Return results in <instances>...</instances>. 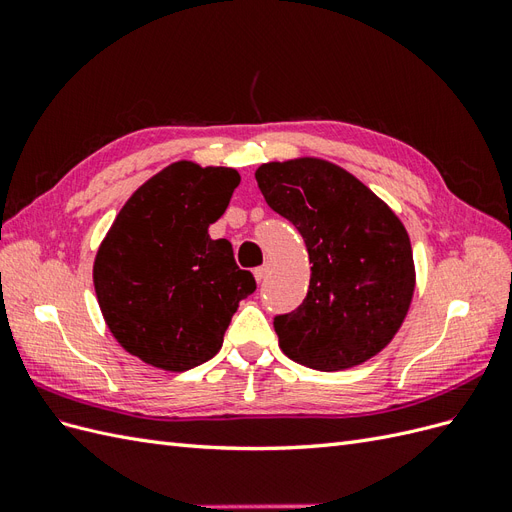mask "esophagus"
I'll return each instance as SVG.
<instances>
[{"label":"esophagus","instance_id":"esophagus-1","mask_svg":"<svg viewBox=\"0 0 512 512\" xmlns=\"http://www.w3.org/2000/svg\"><path fill=\"white\" fill-rule=\"evenodd\" d=\"M267 273H269V265H262V267H258L256 271H254V277H256V282H262L267 277Z\"/></svg>","mask_w":512,"mask_h":512}]
</instances>
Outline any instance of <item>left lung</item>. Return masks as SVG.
Listing matches in <instances>:
<instances>
[{
    "mask_svg": "<svg viewBox=\"0 0 512 512\" xmlns=\"http://www.w3.org/2000/svg\"><path fill=\"white\" fill-rule=\"evenodd\" d=\"M267 205L297 226L312 277L305 301L275 318L288 359L318 371L369 361L404 324L416 269L397 213L346 168L322 158L260 164Z\"/></svg>",
    "mask_w": 512,
    "mask_h": 512,
    "instance_id": "obj_1",
    "label": "left lung"
}]
</instances>
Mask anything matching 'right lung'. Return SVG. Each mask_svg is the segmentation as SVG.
I'll return each instance as SVG.
<instances>
[{
    "label": "right lung",
    "instance_id": "right-lung-1",
    "mask_svg": "<svg viewBox=\"0 0 512 512\" xmlns=\"http://www.w3.org/2000/svg\"><path fill=\"white\" fill-rule=\"evenodd\" d=\"M241 177L235 168L179 160L121 207L94 260V288L119 346L164 371L218 354L239 301L256 290L226 239L213 241Z\"/></svg>",
    "mask_w": 512,
    "mask_h": 512
}]
</instances>
